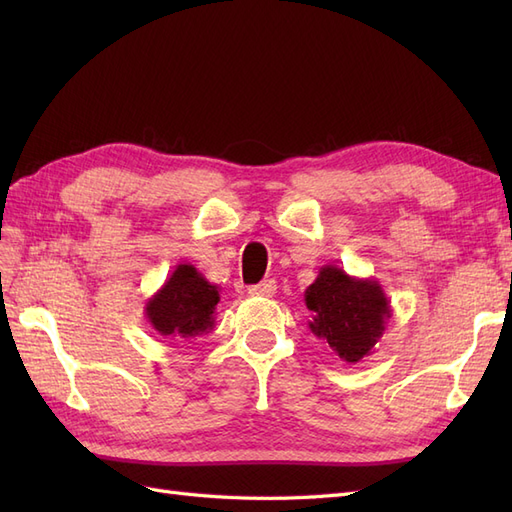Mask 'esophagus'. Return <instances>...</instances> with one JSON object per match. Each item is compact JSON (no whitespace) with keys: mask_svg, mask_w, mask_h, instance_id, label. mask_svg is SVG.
<instances>
[{"mask_svg":"<svg viewBox=\"0 0 512 512\" xmlns=\"http://www.w3.org/2000/svg\"><path fill=\"white\" fill-rule=\"evenodd\" d=\"M275 290H277V284H275V280H265V282H260V284L252 286V288L247 290V292H250L252 297H262V299H269V297H273Z\"/></svg>","mask_w":512,"mask_h":512,"instance_id":"1","label":"esophagus"}]
</instances>
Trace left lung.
<instances>
[{
	"label": "left lung",
	"instance_id": "1",
	"mask_svg": "<svg viewBox=\"0 0 512 512\" xmlns=\"http://www.w3.org/2000/svg\"><path fill=\"white\" fill-rule=\"evenodd\" d=\"M312 312L309 329L344 363H359L374 352L393 309L374 277H352L335 265H324L305 290Z\"/></svg>",
	"mask_w": 512,
	"mask_h": 512
}]
</instances>
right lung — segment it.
Segmentation results:
<instances>
[{
	"label": "right lung",
	"instance_id": "1",
	"mask_svg": "<svg viewBox=\"0 0 512 512\" xmlns=\"http://www.w3.org/2000/svg\"><path fill=\"white\" fill-rule=\"evenodd\" d=\"M218 301L220 288L190 262H183L145 303V316L162 337L194 339L215 327Z\"/></svg>",
	"mask_w": 512,
	"mask_h": 512
}]
</instances>
